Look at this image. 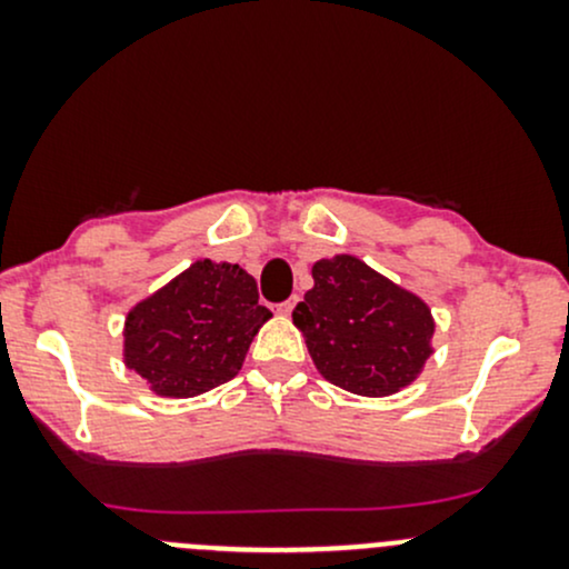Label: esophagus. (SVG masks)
<instances>
[{
    "instance_id": "esophagus-1",
    "label": "esophagus",
    "mask_w": 569,
    "mask_h": 569,
    "mask_svg": "<svg viewBox=\"0 0 569 569\" xmlns=\"http://www.w3.org/2000/svg\"><path fill=\"white\" fill-rule=\"evenodd\" d=\"M297 302H300V297H289V300H286V302H280V306H278V313H283V317H289V313L291 311H295V308H297Z\"/></svg>"
}]
</instances>
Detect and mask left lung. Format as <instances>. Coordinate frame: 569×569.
I'll use <instances>...</instances> for the list:
<instances>
[{"mask_svg":"<svg viewBox=\"0 0 569 569\" xmlns=\"http://www.w3.org/2000/svg\"><path fill=\"white\" fill-rule=\"evenodd\" d=\"M319 375L358 396H391L432 355V311L355 256L313 263V289L295 308Z\"/></svg>","mask_w":569,"mask_h":569,"instance_id":"left-lung-1","label":"left lung"}]
</instances>
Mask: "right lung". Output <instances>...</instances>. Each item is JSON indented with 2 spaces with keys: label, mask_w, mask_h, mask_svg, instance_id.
Instances as JSON below:
<instances>
[{
  "label": "right lung",
  "mask_w": 569,
  "mask_h": 569,
  "mask_svg": "<svg viewBox=\"0 0 569 569\" xmlns=\"http://www.w3.org/2000/svg\"><path fill=\"white\" fill-rule=\"evenodd\" d=\"M272 313L239 263L194 261L126 317L123 360L168 399H189L239 375Z\"/></svg>",
  "instance_id": "right-lung-1"
}]
</instances>
